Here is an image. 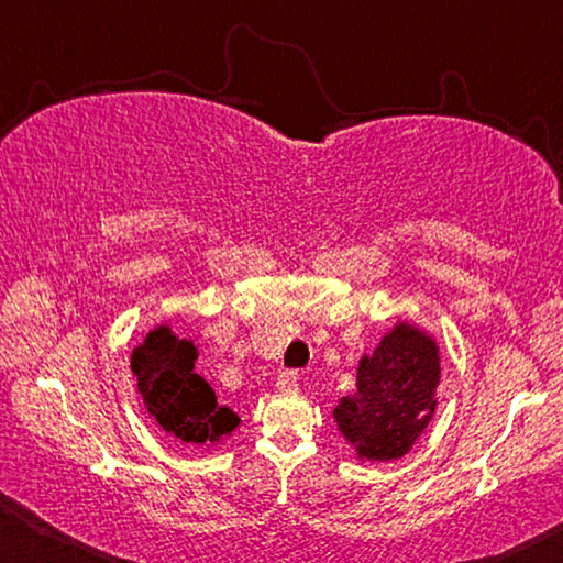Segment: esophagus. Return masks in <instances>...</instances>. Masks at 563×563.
I'll return each instance as SVG.
<instances>
[{
  "label": "esophagus",
  "mask_w": 563,
  "mask_h": 563,
  "mask_svg": "<svg viewBox=\"0 0 563 563\" xmlns=\"http://www.w3.org/2000/svg\"><path fill=\"white\" fill-rule=\"evenodd\" d=\"M275 387H278L280 393H295V389H298V373L285 369V373H280L278 379H275Z\"/></svg>",
  "instance_id": "obj_1"
}]
</instances>
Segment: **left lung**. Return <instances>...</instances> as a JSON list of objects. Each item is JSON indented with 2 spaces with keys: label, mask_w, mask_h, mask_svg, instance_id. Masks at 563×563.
<instances>
[{
  "label": "left lung",
  "mask_w": 563,
  "mask_h": 563,
  "mask_svg": "<svg viewBox=\"0 0 563 563\" xmlns=\"http://www.w3.org/2000/svg\"><path fill=\"white\" fill-rule=\"evenodd\" d=\"M440 377L434 335L397 320L373 355L360 357L355 393L332 407V419L357 460L393 462L412 450L434 417Z\"/></svg>",
  "instance_id": "left-lung-1"
}]
</instances>
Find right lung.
<instances>
[{"instance_id": "right-lung-1", "label": "right lung", "mask_w": 563, "mask_h": 563, "mask_svg": "<svg viewBox=\"0 0 563 563\" xmlns=\"http://www.w3.org/2000/svg\"><path fill=\"white\" fill-rule=\"evenodd\" d=\"M198 347L164 322L131 352V373L146 412L180 444L213 446L241 424L231 407L218 405L213 387L196 369Z\"/></svg>"}]
</instances>
